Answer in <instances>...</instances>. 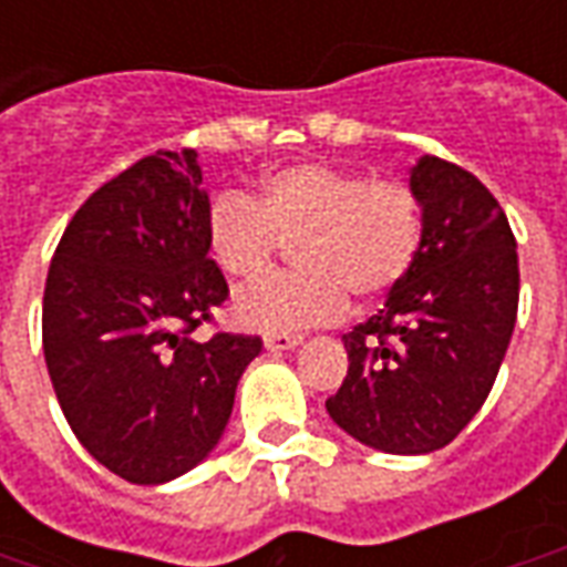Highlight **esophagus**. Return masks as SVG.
Here are the masks:
<instances>
[{"instance_id": "obj_1", "label": "esophagus", "mask_w": 567, "mask_h": 567, "mask_svg": "<svg viewBox=\"0 0 567 567\" xmlns=\"http://www.w3.org/2000/svg\"><path fill=\"white\" fill-rule=\"evenodd\" d=\"M300 343H303V337H300V333H270V337H264V346H267L270 352L297 349Z\"/></svg>"}]
</instances>
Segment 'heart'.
<instances>
[{
	"instance_id": "heart-1",
	"label": "heart",
	"mask_w": 567,
	"mask_h": 567,
	"mask_svg": "<svg viewBox=\"0 0 567 567\" xmlns=\"http://www.w3.org/2000/svg\"><path fill=\"white\" fill-rule=\"evenodd\" d=\"M419 206L398 182H364L319 163L285 166L264 178L255 199L215 197L206 248L230 279H251L276 251L295 246L297 276L260 279L234 300L248 331L300 333L333 321L346 291L380 297L416 258Z\"/></svg>"
}]
</instances>
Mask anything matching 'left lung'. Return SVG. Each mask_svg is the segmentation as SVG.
Returning a JSON list of instances; mask_svg holds the SVG:
<instances>
[{"label":"left lung","mask_w":567,"mask_h":567,"mask_svg":"<svg viewBox=\"0 0 567 567\" xmlns=\"http://www.w3.org/2000/svg\"><path fill=\"white\" fill-rule=\"evenodd\" d=\"M410 194L416 258L385 307L343 333L349 370L324 401L349 437L392 455L443 450L480 413L519 307L516 239L486 185L422 154Z\"/></svg>","instance_id":"obj_1"}]
</instances>
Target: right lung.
Returning a JSON list of instances; mask_svg holds the SVG:
<instances>
[{
	"instance_id": "1",
	"label": "right lung",
	"mask_w": 567,
	"mask_h": 567,
	"mask_svg": "<svg viewBox=\"0 0 567 567\" xmlns=\"http://www.w3.org/2000/svg\"><path fill=\"white\" fill-rule=\"evenodd\" d=\"M197 151H157L75 212L48 270L44 364L72 434L136 486L206 462L258 337L194 328L227 297Z\"/></svg>"
}]
</instances>
